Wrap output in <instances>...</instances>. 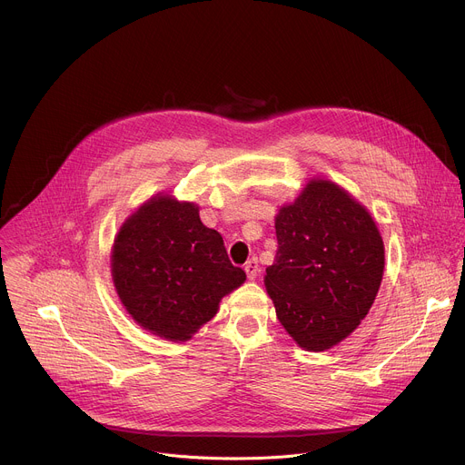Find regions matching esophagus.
Here are the masks:
<instances>
[{
  "label": "esophagus",
  "instance_id": "34e87169",
  "mask_svg": "<svg viewBox=\"0 0 465 465\" xmlns=\"http://www.w3.org/2000/svg\"><path fill=\"white\" fill-rule=\"evenodd\" d=\"M244 271H246V276H248L250 280H255V278L259 276V272H261L259 261H257L255 257H252L250 261H246V264H244Z\"/></svg>",
  "mask_w": 465,
  "mask_h": 465
}]
</instances>
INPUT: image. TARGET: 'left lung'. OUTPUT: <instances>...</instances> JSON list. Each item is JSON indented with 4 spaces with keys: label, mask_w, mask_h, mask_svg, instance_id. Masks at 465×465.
I'll list each match as a JSON object with an SVG mask.
<instances>
[{
    "label": "left lung",
    "mask_w": 465,
    "mask_h": 465,
    "mask_svg": "<svg viewBox=\"0 0 465 465\" xmlns=\"http://www.w3.org/2000/svg\"><path fill=\"white\" fill-rule=\"evenodd\" d=\"M278 252L264 285L287 333L309 351L344 341L368 314L382 280L384 244L355 198L311 180L276 217Z\"/></svg>",
    "instance_id": "obj_1"
}]
</instances>
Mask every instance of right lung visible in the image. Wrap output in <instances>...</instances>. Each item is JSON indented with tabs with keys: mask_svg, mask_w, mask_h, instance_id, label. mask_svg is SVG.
<instances>
[{
	"mask_svg": "<svg viewBox=\"0 0 465 465\" xmlns=\"http://www.w3.org/2000/svg\"><path fill=\"white\" fill-rule=\"evenodd\" d=\"M112 276L130 316L167 341L191 339L217 314L223 296L246 280L198 208L171 196L151 198L124 221L112 250Z\"/></svg>",
	"mask_w": 465,
	"mask_h": 465,
	"instance_id": "1",
	"label": "right lung"
}]
</instances>
